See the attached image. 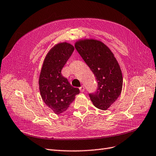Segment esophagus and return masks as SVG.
<instances>
[{
  "label": "esophagus",
  "mask_w": 156,
  "mask_h": 156,
  "mask_svg": "<svg viewBox=\"0 0 156 156\" xmlns=\"http://www.w3.org/2000/svg\"><path fill=\"white\" fill-rule=\"evenodd\" d=\"M79 90H80V91H81V92H84V91H85V87L81 86V87L79 88Z\"/></svg>",
  "instance_id": "obj_1"
}]
</instances>
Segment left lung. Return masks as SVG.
I'll list each match as a JSON object with an SVG mask.
<instances>
[{
    "label": "left lung",
    "instance_id": "1",
    "mask_svg": "<svg viewBox=\"0 0 156 156\" xmlns=\"http://www.w3.org/2000/svg\"><path fill=\"white\" fill-rule=\"evenodd\" d=\"M75 47L93 72L97 90L89 94L94 106L106 110L121 94L123 77L120 66L107 46L98 40H79Z\"/></svg>",
    "mask_w": 156,
    "mask_h": 156
}]
</instances>
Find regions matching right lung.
Masks as SVG:
<instances>
[{"instance_id": "1", "label": "right lung", "mask_w": 156, "mask_h": 156, "mask_svg": "<svg viewBox=\"0 0 156 156\" xmlns=\"http://www.w3.org/2000/svg\"><path fill=\"white\" fill-rule=\"evenodd\" d=\"M73 50V46L66 42L56 44L46 56L41 71L39 85L42 99L56 114L66 111L80 92L61 73Z\"/></svg>"}]
</instances>
